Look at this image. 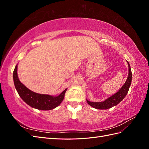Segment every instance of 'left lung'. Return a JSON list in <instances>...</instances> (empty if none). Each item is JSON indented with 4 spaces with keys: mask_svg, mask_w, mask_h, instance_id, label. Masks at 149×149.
<instances>
[{
    "mask_svg": "<svg viewBox=\"0 0 149 149\" xmlns=\"http://www.w3.org/2000/svg\"><path fill=\"white\" fill-rule=\"evenodd\" d=\"M127 63L129 65L128 77L127 80H126L125 83L123 86V87L120 89L118 93H116L115 94H114L113 96L107 98L106 100L103 102H93L89 101L88 100H86L89 105L98 109H107L117 105L123 100L125 96L127 95V94L129 91V87L132 81V71L131 70H130V66L128 62Z\"/></svg>",
    "mask_w": 149,
    "mask_h": 149,
    "instance_id": "left-lung-1",
    "label": "left lung"
}]
</instances>
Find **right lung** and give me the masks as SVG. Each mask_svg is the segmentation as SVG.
Masks as SVG:
<instances>
[{"instance_id": "obj_1", "label": "right lung", "mask_w": 149, "mask_h": 149, "mask_svg": "<svg viewBox=\"0 0 149 149\" xmlns=\"http://www.w3.org/2000/svg\"><path fill=\"white\" fill-rule=\"evenodd\" d=\"M17 71V65L15 67L13 73L15 87L20 97L31 107L40 110H51L59 106L62 101L63 100L65 94L67 89L64 90L59 96L56 97H53L47 95V94H40L34 93L25 87L20 81L18 78Z\"/></svg>"}]
</instances>
